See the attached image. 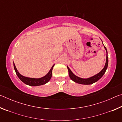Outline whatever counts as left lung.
Listing matches in <instances>:
<instances>
[{"label":"left lung","instance_id":"8db88e82","mask_svg":"<svg viewBox=\"0 0 122 122\" xmlns=\"http://www.w3.org/2000/svg\"><path fill=\"white\" fill-rule=\"evenodd\" d=\"M102 44L103 45V43L102 42ZM105 49H106V52H107V57H106V64H105V66L102 69V71L100 72H99L96 75H94L93 76H92V77L86 78H81L80 77H78L76 75H75L73 72L71 71V69H69V68L67 66V68L68 70V73H69V76L71 79L73 80L74 82H76V83H77L78 84H85V85H89V84H93L95 82H96L97 81H98L100 78L102 77L103 75L105 74L106 71V70L108 68V51H107L106 47L104 46V45H103Z\"/></svg>","mask_w":122,"mask_h":122}]
</instances>
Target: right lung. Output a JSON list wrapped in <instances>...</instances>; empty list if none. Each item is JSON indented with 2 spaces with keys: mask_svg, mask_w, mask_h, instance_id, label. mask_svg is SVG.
I'll return each mask as SVG.
<instances>
[{
  "mask_svg": "<svg viewBox=\"0 0 122 122\" xmlns=\"http://www.w3.org/2000/svg\"><path fill=\"white\" fill-rule=\"evenodd\" d=\"M54 65H53L50 71L45 76L40 78H31L26 77V76H24L22 75L21 74H20L19 73V71H18L17 69H16L15 64L13 62L14 69L15 70L16 75L18 76V77L22 82H24L25 84H27V85L30 86H39L47 83L51 80V76H52V70Z\"/></svg>",
  "mask_w": 122,
  "mask_h": 122,
  "instance_id": "add662e5",
  "label": "right lung"
}]
</instances>
